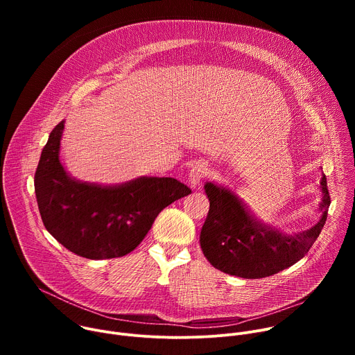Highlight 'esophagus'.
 <instances>
[{
	"mask_svg": "<svg viewBox=\"0 0 355 355\" xmlns=\"http://www.w3.org/2000/svg\"><path fill=\"white\" fill-rule=\"evenodd\" d=\"M208 175V167L205 163H196L189 170V181L191 185L195 188L200 184V181Z\"/></svg>",
	"mask_w": 355,
	"mask_h": 355,
	"instance_id": "esophagus-1",
	"label": "esophagus"
}]
</instances>
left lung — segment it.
<instances>
[{
	"label": "left lung",
	"mask_w": 355,
	"mask_h": 355,
	"mask_svg": "<svg viewBox=\"0 0 355 355\" xmlns=\"http://www.w3.org/2000/svg\"><path fill=\"white\" fill-rule=\"evenodd\" d=\"M320 185V220L309 230L285 234L252 218L229 189L207 182L209 212L199 239L205 257L222 272L247 279L270 277L293 266L305 257L326 223L330 207L326 175Z\"/></svg>",
	"instance_id": "left-lung-1"
}]
</instances>
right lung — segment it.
<instances>
[{
    "mask_svg": "<svg viewBox=\"0 0 355 355\" xmlns=\"http://www.w3.org/2000/svg\"><path fill=\"white\" fill-rule=\"evenodd\" d=\"M62 121L44 144L35 173V193L46 230L80 257L126 256L157 215L191 189L171 177H143L116 187L70 178L60 163Z\"/></svg>",
    "mask_w": 355,
    "mask_h": 355,
    "instance_id": "right-lung-1",
    "label": "right lung"
}]
</instances>
